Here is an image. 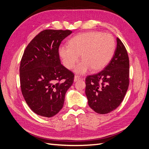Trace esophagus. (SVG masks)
I'll list each match as a JSON object with an SVG mask.
<instances>
[{
  "label": "esophagus",
  "mask_w": 149,
  "mask_h": 149,
  "mask_svg": "<svg viewBox=\"0 0 149 149\" xmlns=\"http://www.w3.org/2000/svg\"><path fill=\"white\" fill-rule=\"evenodd\" d=\"M80 79H81V78H80L79 76H78V75H75L74 78V82L78 81H79Z\"/></svg>",
  "instance_id": "esophagus-1"
}]
</instances>
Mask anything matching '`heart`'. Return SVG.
<instances>
[{"instance_id":"obj_1","label":"heart","mask_w":149,"mask_h":149,"mask_svg":"<svg viewBox=\"0 0 149 149\" xmlns=\"http://www.w3.org/2000/svg\"><path fill=\"white\" fill-rule=\"evenodd\" d=\"M115 49V40L111 34L89 31L72 37L68 45L59 48V54L68 70L73 68L81 55L83 61L76 66L75 71L83 74L90 69L97 72L104 68L113 57Z\"/></svg>"}]
</instances>
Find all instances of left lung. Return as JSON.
Instances as JSON below:
<instances>
[{
    "instance_id": "1",
    "label": "left lung",
    "mask_w": 149,
    "mask_h": 149,
    "mask_svg": "<svg viewBox=\"0 0 149 149\" xmlns=\"http://www.w3.org/2000/svg\"><path fill=\"white\" fill-rule=\"evenodd\" d=\"M85 81L88 104L97 113L107 114L120 104L129 85V60L119 38L109 63L100 73L88 76Z\"/></svg>"
}]
</instances>
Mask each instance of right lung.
<instances>
[{
    "mask_svg": "<svg viewBox=\"0 0 149 149\" xmlns=\"http://www.w3.org/2000/svg\"><path fill=\"white\" fill-rule=\"evenodd\" d=\"M72 33L69 30H44L29 43L20 65L22 95L35 114L51 118L64 104L74 74L61 64L59 47Z\"/></svg>",
    "mask_w": 149,
    "mask_h": 149,
    "instance_id": "1",
    "label": "right lung"
}]
</instances>
